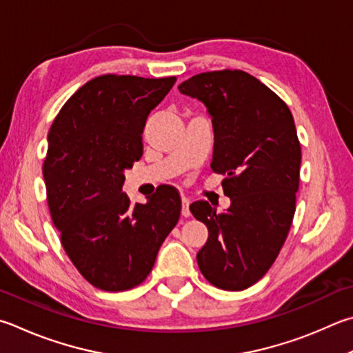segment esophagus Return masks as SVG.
<instances>
[{"mask_svg":"<svg viewBox=\"0 0 353 353\" xmlns=\"http://www.w3.org/2000/svg\"><path fill=\"white\" fill-rule=\"evenodd\" d=\"M190 214H191V211H190V199L182 197V216L183 217H188Z\"/></svg>","mask_w":353,"mask_h":353,"instance_id":"1","label":"esophagus"}]
</instances>
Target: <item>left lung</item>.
<instances>
[{
  "mask_svg": "<svg viewBox=\"0 0 353 353\" xmlns=\"http://www.w3.org/2000/svg\"><path fill=\"white\" fill-rule=\"evenodd\" d=\"M179 91L207 108L214 132L211 170L225 174L223 213L197 201L208 228L197 264L211 284L243 290L264 276L290 230L299 187L301 145L288 106L243 70L197 74Z\"/></svg>",
  "mask_w": 353,
  "mask_h": 353,
  "instance_id": "1",
  "label": "left lung"
}]
</instances>
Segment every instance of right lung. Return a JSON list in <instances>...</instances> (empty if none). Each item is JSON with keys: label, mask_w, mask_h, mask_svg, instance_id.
I'll use <instances>...</instances> for the list:
<instances>
[{"label": "right lung", "mask_w": 353, "mask_h": 353, "mask_svg": "<svg viewBox=\"0 0 353 353\" xmlns=\"http://www.w3.org/2000/svg\"><path fill=\"white\" fill-rule=\"evenodd\" d=\"M176 83L101 75L81 86L54 120L43 165L49 211L65 252L94 287L139 285L181 216V196L165 185L146 203L123 193L125 170L143 154L150 112Z\"/></svg>", "instance_id": "add662e5"}]
</instances>
